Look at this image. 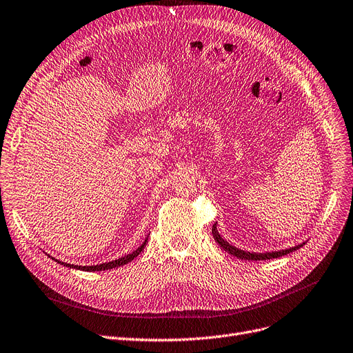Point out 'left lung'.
<instances>
[{"label": "left lung", "instance_id": "obj_1", "mask_svg": "<svg viewBox=\"0 0 353 353\" xmlns=\"http://www.w3.org/2000/svg\"><path fill=\"white\" fill-rule=\"evenodd\" d=\"M212 235L214 238V241H216L219 243V247L226 251L228 254H231L236 258H241V259H248V261H263V259H272V258H279V256H283V255H287L290 252H294L297 251L299 248H301L303 245L305 243V241H303L299 245H294V247H290V248H285V250H279V251H270V252H251V251H245V250H241V248H236L234 247L232 243H229L226 239H223L221 236V234L218 232V228H216V222H214L212 225Z\"/></svg>", "mask_w": 353, "mask_h": 353}]
</instances>
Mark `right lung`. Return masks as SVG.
<instances>
[{
    "instance_id": "obj_1",
    "label": "right lung",
    "mask_w": 353,
    "mask_h": 353,
    "mask_svg": "<svg viewBox=\"0 0 353 353\" xmlns=\"http://www.w3.org/2000/svg\"><path fill=\"white\" fill-rule=\"evenodd\" d=\"M150 235V234H148ZM148 235H147V238L144 239V242L140 245L139 248H137L135 251H132V252H130V254H127V255H124V256H121V258H118V259H114V261H110V263H102V264H97V265H74V264H68V263H63V261H60V259H56V258H53L52 255H49L52 259H54V261L57 263V264H60V265H63V267H68V268H73V270H81V271H89V272H94V271H105V270H112V268H117V267H122V265H125V264H128L130 261H132L134 258H137L139 256L141 252H143V250H144V247H145V243H147V241H148Z\"/></svg>"
}]
</instances>
